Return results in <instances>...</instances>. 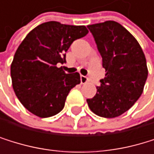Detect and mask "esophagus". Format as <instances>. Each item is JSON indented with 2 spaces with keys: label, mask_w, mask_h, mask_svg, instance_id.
I'll list each match as a JSON object with an SVG mask.
<instances>
[{
  "label": "esophagus",
  "mask_w": 154,
  "mask_h": 154,
  "mask_svg": "<svg viewBox=\"0 0 154 154\" xmlns=\"http://www.w3.org/2000/svg\"><path fill=\"white\" fill-rule=\"evenodd\" d=\"M80 81H81V84H85V83H87L88 81V79L87 78V76L81 75H80Z\"/></svg>",
  "instance_id": "34e87169"
}]
</instances>
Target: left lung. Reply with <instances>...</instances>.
Here are the masks:
<instances>
[{"label": "left lung", "instance_id": "8db88e82", "mask_svg": "<svg viewBox=\"0 0 154 154\" xmlns=\"http://www.w3.org/2000/svg\"><path fill=\"white\" fill-rule=\"evenodd\" d=\"M103 58L105 78L97 93L88 99L90 109L99 116H121L140 97L148 76L146 58L139 42L116 21L88 25Z\"/></svg>", "mask_w": 154, "mask_h": 154}]
</instances>
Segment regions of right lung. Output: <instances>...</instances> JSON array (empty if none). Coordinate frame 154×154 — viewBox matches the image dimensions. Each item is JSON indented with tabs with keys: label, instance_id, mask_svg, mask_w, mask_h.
Wrapping results in <instances>:
<instances>
[{
	"label": "right lung",
	"instance_id": "right-lung-1",
	"mask_svg": "<svg viewBox=\"0 0 154 154\" xmlns=\"http://www.w3.org/2000/svg\"><path fill=\"white\" fill-rule=\"evenodd\" d=\"M85 26L50 21L36 26L16 50L11 64L13 88L20 103L45 118L63 110L72 88L80 83L78 72L66 74V52L73 41L88 34Z\"/></svg>",
	"mask_w": 154,
	"mask_h": 154
}]
</instances>
